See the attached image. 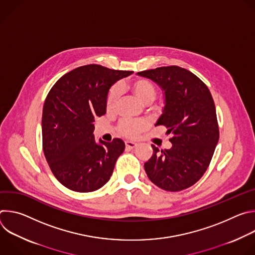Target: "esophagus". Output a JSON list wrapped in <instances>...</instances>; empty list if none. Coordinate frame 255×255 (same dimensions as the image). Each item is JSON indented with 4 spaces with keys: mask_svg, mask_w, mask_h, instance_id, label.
I'll list each match as a JSON object with an SVG mask.
<instances>
[{
    "mask_svg": "<svg viewBox=\"0 0 255 255\" xmlns=\"http://www.w3.org/2000/svg\"><path fill=\"white\" fill-rule=\"evenodd\" d=\"M125 145H126V147H127V148H129V149H133V148L137 147L138 143H137V142H135V141H126V142H125Z\"/></svg>",
    "mask_w": 255,
    "mask_h": 255,
    "instance_id": "esophagus-1",
    "label": "esophagus"
}]
</instances>
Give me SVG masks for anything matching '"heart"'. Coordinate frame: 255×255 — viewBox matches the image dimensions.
I'll list each match as a JSON object with an SVG mask.
<instances>
[{"instance_id":"obj_1","label":"heart","mask_w":255,"mask_h":255,"mask_svg":"<svg viewBox=\"0 0 255 255\" xmlns=\"http://www.w3.org/2000/svg\"><path fill=\"white\" fill-rule=\"evenodd\" d=\"M129 91L142 104L147 105L151 103L157 94L156 87L152 82L146 79H136L130 82L127 86ZM119 100V89L114 87L110 90L106 100V108L108 112L113 111ZM147 127V124L143 120L138 121H124L120 124V132L127 137H134Z\"/></svg>"}]
</instances>
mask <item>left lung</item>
Segmentation results:
<instances>
[{
    "instance_id": "1",
    "label": "left lung",
    "mask_w": 255,
    "mask_h": 255,
    "mask_svg": "<svg viewBox=\"0 0 255 255\" xmlns=\"http://www.w3.org/2000/svg\"><path fill=\"white\" fill-rule=\"evenodd\" d=\"M163 92L164 107L155 126L163 125L172 146L159 150L144 163L147 176L158 188L178 192L195 185L207 170L219 140L216 108L208 87L193 72L162 66L137 72Z\"/></svg>"
}]
</instances>
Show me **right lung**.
<instances>
[{
	"label": "right lung",
	"mask_w": 255,
	"mask_h": 255,
	"mask_svg": "<svg viewBox=\"0 0 255 255\" xmlns=\"http://www.w3.org/2000/svg\"><path fill=\"white\" fill-rule=\"evenodd\" d=\"M132 74L84 65L67 72L49 91L42 112L43 151L52 173L67 189L94 192L110 179L125 143L119 138L97 142L95 117L106 114L110 88Z\"/></svg>",
	"instance_id": "add662e5"
}]
</instances>
